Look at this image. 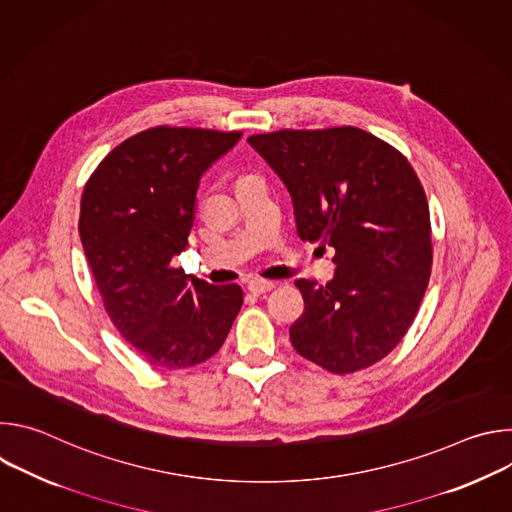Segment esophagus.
<instances>
[{
    "label": "esophagus",
    "instance_id": "34e87169",
    "mask_svg": "<svg viewBox=\"0 0 512 512\" xmlns=\"http://www.w3.org/2000/svg\"><path fill=\"white\" fill-rule=\"evenodd\" d=\"M247 287H249L251 294L261 296V294H265V291H271L275 285L271 281H265V279H251Z\"/></svg>",
    "mask_w": 512,
    "mask_h": 512
}]
</instances>
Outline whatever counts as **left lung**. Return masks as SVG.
<instances>
[{"mask_svg": "<svg viewBox=\"0 0 512 512\" xmlns=\"http://www.w3.org/2000/svg\"><path fill=\"white\" fill-rule=\"evenodd\" d=\"M294 202L302 241L334 247L326 285L298 279L306 310L289 340L338 375L385 358L409 330L431 273L423 186L395 148L358 127L247 139Z\"/></svg>", "mask_w": 512, "mask_h": 512, "instance_id": "obj_1", "label": "left lung"}]
</instances>
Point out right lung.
<instances>
[{
  "label": "right lung",
  "instance_id": "obj_1",
  "mask_svg": "<svg viewBox=\"0 0 512 512\" xmlns=\"http://www.w3.org/2000/svg\"><path fill=\"white\" fill-rule=\"evenodd\" d=\"M241 131L145 129L99 164L81 198L79 233L111 322L154 369H188L223 346L241 306L237 283L176 269L202 174Z\"/></svg>",
  "mask_w": 512,
  "mask_h": 512
}]
</instances>
